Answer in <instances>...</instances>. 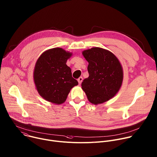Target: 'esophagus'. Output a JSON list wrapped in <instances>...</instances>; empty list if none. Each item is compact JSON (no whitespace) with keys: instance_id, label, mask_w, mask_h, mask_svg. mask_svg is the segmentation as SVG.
Instances as JSON below:
<instances>
[{"instance_id":"34e87169","label":"esophagus","mask_w":157,"mask_h":157,"mask_svg":"<svg viewBox=\"0 0 157 157\" xmlns=\"http://www.w3.org/2000/svg\"><path fill=\"white\" fill-rule=\"evenodd\" d=\"M82 80H83V78H82V77H79V78L78 79V81L79 84H81Z\"/></svg>"}]
</instances>
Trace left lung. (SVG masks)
<instances>
[{
    "mask_svg": "<svg viewBox=\"0 0 157 157\" xmlns=\"http://www.w3.org/2000/svg\"><path fill=\"white\" fill-rule=\"evenodd\" d=\"M82 55L89 63V76L81 86L89 101L97 105L109 100L122 85L123 71L120 62L111 52L100 47L84 50Z\"/></svg>",
    "mask_w": 157,
    "mask_h": 157,
    "instance_id": "left-lung-1",
    "label": "left lung"
}]
</instances>
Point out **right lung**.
Wrapping results in <instances>:
<instances>
[{"mask_svg":"<svg viewBox=\"0 0 157 157\" xmlns=\"http://www.w3.org/2000/svg\"><path fill=\"white\" fill-rule=\"evenodd\" d=\"M72 54L62 48L45 51L37 59L34 70V81L39 95L56 104L65 101L70 90L78 84L66 64Z\"/></svg>","mask_w":157,"mask_h":157,"instance_id":"add662e5","label":"right lung"}]
</instances>
